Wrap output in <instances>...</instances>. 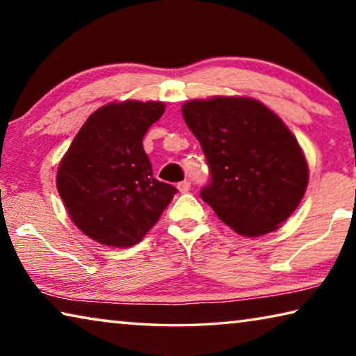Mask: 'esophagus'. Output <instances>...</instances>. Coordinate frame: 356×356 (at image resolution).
<instances>
[{
	"label": "esophagus",
	"instance_id": "1",
	"mask_svg": "<svg viewBox=\"0 0 356 356\" xmlns=\"http://www.w3.org/2000/svg\"><path fill=\"white\" fill-rule=\"evenodd\" d=\"M190 186H191V184L188 182V180H182V182L177 184V188L180 193H186L190 190Z\"/></svg>",
	"mask_w": 356,
	"mask_h": 356
}]
</instances>
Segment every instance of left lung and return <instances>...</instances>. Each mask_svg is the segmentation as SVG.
Segmentation results:
<instances>
[{
  "label": "left lung",
  "instance_id": "1",
  "mask_svg": "<svg viewBox=\"0 0 356 356\" xmlns=\"http://www.w3.org/2000/svg\"><path fill=\"white\" fill-rule=\"evenodd\" d=\"M182 114L207 159L202 201L242 236L278 229L298 207L309 176L286 124L250 97L190 100Z\"/></svg>",
  "mask_w": 356,
  "mask_h": 356
}]
</instances>
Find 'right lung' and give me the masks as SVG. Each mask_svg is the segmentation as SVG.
I'll list each match as a JSON object with an SVG mask.
<instances>
[{"label":"right lung","instance_id":"add662e5","mask_svg":"<svg viewBox=\"0 0 356 356\" xmlns=\"http://www.w3.org/2000/svg\"><path fill=\"white\" fill-rule=\"evenodd\" d=\"M165 113L161 102H113L88 118L58 168L56 186L72 221L106 246L146 236L177 193L160 182L143 138Z\"/></svg>","mask_w":356,"mask_h":356}]
</instances>
